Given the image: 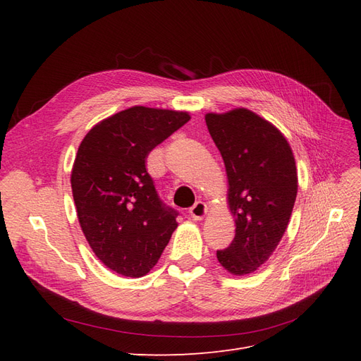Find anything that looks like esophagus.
Segmentation results:
<instances>
[{
  "mask_svg": "<svg viewBox=\"0 0 361 361\" xmlns=\"http://www.w3.org/2000/svg\"><path fill=\"white\" fill-rule=\"evenodd\" d=\"M206 214H207V206L203 202H197L190 209V215H191L192 220H195V221L203 220Z\"/></svg>",
  "mask_w": 361,
  "mask_h": 361,
  "instance_id": "1",
  "label": "esophagus"
}]
</instances>
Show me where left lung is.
<instances>
[{
	"mask_svg": "<svg viewBox=\"0 0 361 361\" xmlns=\"http://www.w3.org/2000/svg\"><path fill=\"white\" fill-rule=\"evenodd\" d=\"M204 120L224 161L236 226L232 244L218 250L216 259L233 276L251 274L288 228L298 191L295 158L286 137L247 108L207 113Z\"/></svg>",
	"mask_w": 361,
	"mask_h": 361,
	"instance_id": "left-lung-1",
	"label": "left lung"
}]
</instances>
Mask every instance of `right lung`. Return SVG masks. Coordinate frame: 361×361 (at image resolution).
Wrapping results in <instances>:
<instances>
[{
	"label": "right lung",
	"instance_id": "right-lung-1",
	"mask_svg": "<svg viewBox=\"0 0 361 361\" xmlns=\"http://www.w3.org/2000/svg\"><path fill=\"white\" fill-rule=\"evenodd\" d=\"M190 118L187 111L130 106L96 123L76 152L71 183L80 226L96 257L120 276H146L178 227L146 158Z\"/></svg>",
	"mask_w": 361,
	"mask_h": 361
}]
</instances>
